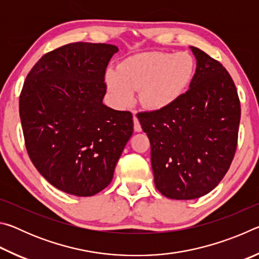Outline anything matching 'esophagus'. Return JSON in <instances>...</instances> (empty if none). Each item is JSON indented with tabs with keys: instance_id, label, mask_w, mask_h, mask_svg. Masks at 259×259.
Returning <instances> with one entry per match:
<instances>
[{
	"instance_id": "34e87169",
	"label": "esophagus",
	"mask_w": 259,
	"mask_h": 259,
	"mask_svg": "<svg viewBox=\"0 0 259 259\" xmlns=\"http://www.w3.org/2000/svg\"><path fill=\"white\" fill-rule=\"evenodd\" d=\"M134 129L136 133H140V131H142V125H140L137 116H136V114H134Z\"/></svg>"
}]
</instances>
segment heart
<instances>
[{"label":"heart","mask_w":259,"mask_h":259,"mask_svg":"<svg viewBox=\"0 0 259 259\" xmlns=\"http://www.w3.org/2000/svg\"><path fill=\"white\" fill-rule=\"evenodd\" d=\"M195 72V63L187 52L151 51L122 60L117 71L105 75L107 90L117 107H125L138 91L144 107L161 111L171 106L185 94Z\"/></svg>","instance_id":"b5f03b06"}]
</instances>
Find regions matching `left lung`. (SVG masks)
Segmentation results:
<instances>
[{"label":"left lung","mask_w":259,"mask_h":259,"mask_svg":"<svg viewBox=\"0 0 259 259\" xmlns=\"http://www.w3.org/2000/svg\"><path fill=\"white\" fill-rule=\"evenodd\" d=\"M190 49L196 60L190 89L170 107L137 115L151 143L155 187L174 200L198 199L218 185L235 154L241 116L229 72Z\"/></svg>","instance_id":"left-lung-1"}]
</instances>
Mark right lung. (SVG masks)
Wrapping results in <instances>:
<instances>
[{
	"instance_id": "obj_1",
	"label": "right lung",
	"mask_w": 259,
	"mask_h": 259,
	"mask_svg": "<svg viewBox=\"0 0 259 259\" xmlns=\"http://www.w3.org/2000/svg\"><path fill=\"white\" fill-rule=\"evenodd\" d=\"M119 48L76 42L48 52L30 69L19 99L35 168L67 194L93 196L111 184L134 133L133 114L103 104L107 65Z\"/></svg>"
}]
</instances>
